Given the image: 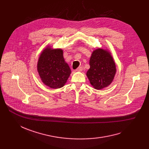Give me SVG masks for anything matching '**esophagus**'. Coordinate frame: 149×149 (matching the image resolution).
Listing matches in <instances>:
<instances>
[{"instance_id":"34e87169","label":"esophagus","mask_w":149,"mask_h":149,"mask_svg":"<svg viewBox=\"0 0 149 149\" xmlns=\"http://www.w3.org/2000/svg\"><path fill=\"white\" fill-rule=\"evenodd\" d=\"M83 70V68L82 67H79V68H78L77 69H76V71H82Z\"/></svg>"}]
</instances>
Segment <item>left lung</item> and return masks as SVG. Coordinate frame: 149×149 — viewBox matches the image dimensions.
<instances>
[{
    "instance_id": "left-lung-1",
    "label": "left lung",
    "mask_w": 149,
    "mask_h": 149,
    "mask_svg": "<svg viewBox=\"0 0 149 149\" xmlns=\"http://www.w3.org/2000/svg\"><path fill=\"white\" fill-rule=\"evenodd\" d=\"M89 65L86 75L93 88L100 90L111 84L116 69L111 52L102 48L94 50L90 58Z\"/></svg>"
}]
</instances>
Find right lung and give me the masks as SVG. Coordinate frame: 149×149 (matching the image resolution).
Listing matches in <instances>:
<instances>
[{
    "label": "right lung",
    "mask_w": 149,
    "mask_h": 149,
    "mask_svg": "<svg viewBox=\"0 0 149 149\" xmlns=\"http://www.w3.org/2000/svg\"><path fill=\"white\" fill-rule=\"evenodd\" d=\"M37 70L42 82L52 89L64 86L71 73L65 61L63 50L49 46L43 49L39 57Z\"/></svg>",
    "instance_id": "right-lung-1"
}]
</instances>
